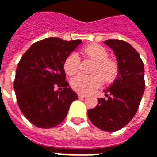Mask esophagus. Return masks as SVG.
<instances>
[{
	"mask_svg": "<svg viewBox=\"0 0 157 157\" xmlns=\"http://www.w3.org/2000/svg\"><path fill=\"white\" fill-rule=\"evenodd\" d=\"M78 98H80V99H84V98H86V95H85V94H78Z\"/></svg>",
	"mask_w": 157,
	"mask_h": 157,
	"instance_id": "obj_1",
	"label": "esophagus"
}]
</instances>
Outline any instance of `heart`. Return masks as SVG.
<instances>
[{
    "label": "heart",
    "instance_id": "heart-1",
    "mask_svg": "<svg viewBox=\"0 0 157 157\" xmlns=\"http://www.w3.org/2000/svg\"><path fill=\"white\" fill-rule=\"evenodd\" d=\"M85 57L95 61L92 75L78 74L71 79V86L78 94H87L100 86L102 81L110 83L115 79L119 72L118 62L108 57V52L100 44H90L83 49ZM80 66V58L77 53H71L63 62V70L68 75H73Z\"/></svg>",
    "mask_w": 157,
    "mask_h": 157
}]
</instances>
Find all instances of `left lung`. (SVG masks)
I'll list each match as a JSON object with an SVG mask.
<instances>
[{
    "mask_svg": "<svg viewBox=\"0 0 157 157\" xmlns=\"http://www.w3.org/2000/svg\"><path fill=\"white\" fill-rule=\"evenodd\" d=\"M114 52L119 74L105 91L106 98L88 110V118L98 128L114 132L125 127L136 115L145 89L144 64L139 53L128 43L118 39L104 42Z\"/></svg>",
    "mask_w": 157,
    "mask_h": 157,
    "instance_id": "obj_1",
    "label": "left lung"
}]
</instances>
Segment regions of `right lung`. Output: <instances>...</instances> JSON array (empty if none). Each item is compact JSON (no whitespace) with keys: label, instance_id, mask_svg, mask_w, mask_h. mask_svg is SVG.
Wrapping results in <instances>:
<instances>
[{"label":"right lung","instance_id":"right-lung-1","mask_svg":"<svg viewBox=\"0 0 157 157\" xmlns=\"http://www.w3.org/2000/svg\"><path fill=\"white\" fill-rule=\"evenodd\" d=\"M81 43L49 37L33 44L22 55L14 89L20 110L34 126L51 128L59 125L71 102L78 99L65 80L63 62Z\"/></svg>","mask_w":157,"mask_h":157}]
</instances>
